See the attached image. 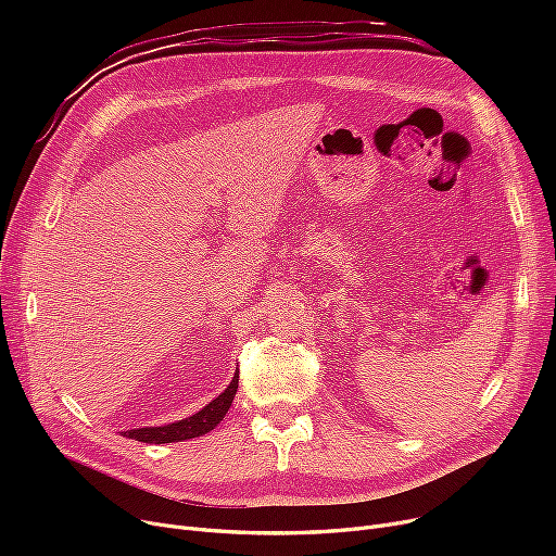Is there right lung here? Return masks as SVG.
I'll list each match as a JSON object with an SVG mask.
<instances>
[{
	"label": "right lung",
	"mask_w": 556,
	"mask_h": 556,
	"mask_svg": "<svg viewBox=\"0 0 556 556\" xmlns=\"http://www.w3.org/2000/svg\"><path fill=\"white\" fill-rule=\"evenodd\" d=\"M237 390H239V371L233 374L231 383L195 415L166 424V426H146V428L124 430V437H130V440L143 442V444H170V442H185V440H193V437L207 434L225 419L233 396H237Z\"/></svg>",
	"instance_id": "obj_1"
}]
</instances>
